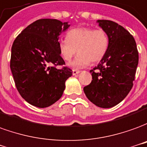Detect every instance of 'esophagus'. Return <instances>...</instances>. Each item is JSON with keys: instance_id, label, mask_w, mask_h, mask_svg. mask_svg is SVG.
Masks as SVG:
<instances>
[{"instance_id": "34e87169", "label": "esophagus", "mask_w": 147, "mask_h": 147, "mask_svg": "<svg viewBox=\"0 0 147 147\" xmlns=\"http://www.w3.org/2000/svg\"><path fill=\"white\" fill-rule=\"evenodd\" d=\"M80 70H78V69H73V75H76V74H79L80 73Z\"/></svg>"}]
</instances>
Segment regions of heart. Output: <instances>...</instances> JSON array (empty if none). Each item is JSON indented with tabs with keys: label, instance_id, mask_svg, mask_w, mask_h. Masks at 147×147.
<instances>
[{
	"label": "heart",
	"instance_id": "1",
	"mask_svg": "<svg viewBox=\"0 0 147 147\" xmlns=\"http://www.w3.org/2000/svg\"><path fill=\"white\" fill-rule=\"evenodd\" d=\"M62 59L69 61L79 53L69 65L74 68H82L90 62H100L106 55L109 45L107 32L103 29H94L89 27H81L69 30L66 38H60L58 42Z\"/></svg>",
	"mask_w": 147,
	"mask_h": 147
}]
</instances>
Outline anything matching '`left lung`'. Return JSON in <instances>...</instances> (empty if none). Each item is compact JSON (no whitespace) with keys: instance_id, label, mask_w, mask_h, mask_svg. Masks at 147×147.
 I'll list each match as a JSON object with an SVG mask.
<instances>
[{"instance_id":"1","label":"left lung","mask_w":147,"mask_h":147,"mask_svg":"<svg viewBox=\"0 0 147 147\" xmlns=\"http://www.w3.org/2000/svg\"><path fill=\"white\" fill-rule=\"evenodd\" d=\"M97 22L109 35V49L97 66L90 70L92 80L84 87V92L94 105L109 109L120 103L132 88L138 52L135 38L123 27L112 20Z\"/></svg>"}]
</instances>
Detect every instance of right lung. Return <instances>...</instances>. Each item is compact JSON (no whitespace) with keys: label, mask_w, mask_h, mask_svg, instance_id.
<instances>
[{"label":"right lung","mask_w":147,"mask_h":147,"mask_svg":"<svg viewBox=\"0 0 147 147\" xmlns=\"http://www.w3.org/2000/svg\"><path fill=\"white\" fill-rule=\"evenodd\" d=\"M69 27L54 19L33 22L16 38L11 52L10 68L16 87L30 105L47 108L62 96L65 82L72 70L65 65L59 50L61 33Z\"/></svg>","instance_id":"obj_1"}]
</instances>
